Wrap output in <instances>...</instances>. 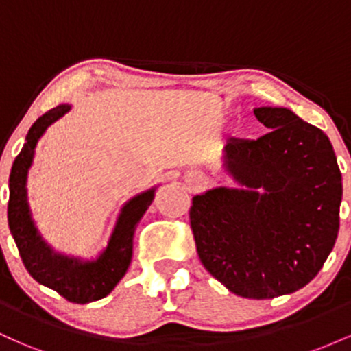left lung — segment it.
Returning a JSON list of instances; mask_svg holds the SVG:
<instances>
[{"label": "left lung", "mask_w": 351, "mask_h": 351, "mask_svg": "<svg viewBox=\"0 0 351 351\" xmlns=\"http://www.w3.org/2000/svg\"><path fill=\"white\" fill-rule=\"evenodd\" d=\"M254 115L267 134L224 147V167L244 188L195 196L189 226L204 269L236 295L263 300L317 276L335 245L343 189L320 128L280 107Z\"/></svg>", "instance_id": "obj_1"}]
</instances>
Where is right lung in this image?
Here are the masks:
<instances>
[{"instance_id": "add662e5", "label": "right lung", "mask_w": 351, "mask_h": 351, "mask_svg": "<svg viewBox=\"0 0 351 351\" xmlns=\"http://www.w3.org/2000/svg\"><path fill=\"white\" fill-rule=\"evenodd\" d=\"M69 106H59L39 117L26 135V143L16 156L10 175L8 224L18 245L24 267L34 280L46 285L72 304H88L108 295L127 272L134 252L136 223L153 201V191L135 196L122 208L107 249L97 261H82L60 256L41 239L31 219L26 201V176L33 163L38 140L52 122L60 119Z\"/></svg>"}]
</instances>
